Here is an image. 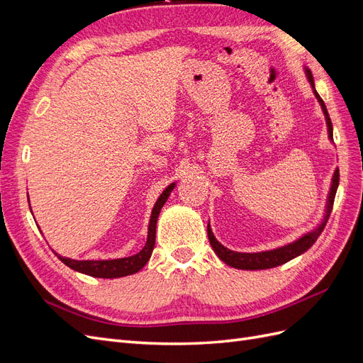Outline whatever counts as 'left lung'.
Here are the masks:
<instances>
[{"label": "left lung", "mask_w": 363, "mask_h": 363, "mask_svg": "<svg viewBox=\"0 0 363 363\" xmlns=\"http://www.w3.org/2000/svg\"><path fill=\"white\" fill-rule=\"evenodd\" d=\"M307 74V79H309L312 87H313V94L318 98V101H320L321 107H323V112L325 115V121H327V127H328V138L333 139V125H332V121L330 116H328L327 112V107L324 104V101L321 100V96L318 95V92L315 91V83H313V77L312 72L309 69H306ZM337 184H339V169L335 171L333 174V180H332V188H330V194H328V201H327V212L325 216L323 219V223L318 225L313 232L307 233L304 236H301L300 239H296L295 242L288 244L284 247L276 248V250H271V251H260V252H238V251H232L225 248L224 245H221L215 239L213 233H212V228L211 225L207 224V236L208 240H211V245L213 248V251L216 252V256L221 259L223 262H225L227 265L238 268V269H268V268H274V267H279L283 265V263H286L289 260H292L294 257L303 255L304 251L309 250L315 242L318 236L323 233V230L327 224V219L332 213V207H333V201H335V195L337 191Z\"/></svg>", "instance_id": "1"}]
</instances>
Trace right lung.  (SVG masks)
<instances>
[{
	"label": "right lung",
	"mask_w": 363,
	"mask_h": 363,
	"mask_svg": "<svg viewBox=\"0 0 363 363\" xmlns=\"http://www.w3.org/2000/svg\"><path fill=\"white\" fill-rule=\"evenodd\" d=\"M175 183L169 184L167 189H164L159 200L156 201L155 207H152L151 212V219H150V225H148V236H147V244L144 245L138 255H133L130 257H123V259H113V260H74L69 257H62L56 255L65 265L69 267L74 271H79L82 274H86V276L91 277H98V279H118V277H125L130 276V274H135L140 271L145 267V263L150 260L152 248H155L156 244V224H157V218L162 211L163 204L167 203L169 194L172 192Z\"/></svg>",
	"instance_id": "obj_1"
}]
</instances>
